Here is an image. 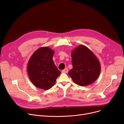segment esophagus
Returning <instances> with one entry per match:
<instances>
[{"instance_id":"34e87169","label":"esophagus","mask_w":124,"mask_h":124,"mask_svg":"<svg viewBox=\"0 0 124 124\" xmlns=\"http://www.w3.org/2000/svg\"><path fill=\"white\" fill-rule=\"evenodd\" d=\"M68 71V70L67 68H65L64 70H63L62 71V72H63V73H67Z\"/></svg>"}]
</instances>
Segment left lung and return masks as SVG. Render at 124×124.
I'll use <instances>...</instances> for the list:
<instances>
[{
  "instance_id": "left-lung-1",
  "label": "left lung",
  "mask_w": 124,
  "mask_h": 124,
  "mask_svg": "<svg viewBox=\"0 0 124 124\" xmlns=\"http://www.w3.org/2000/svg\"><path fill=\"white\" fill-rule=\"evenodd\" d=\"M73 68L69 75L73 81L81 86L93 83L101 72L100 61L93 52L83 45H79L71 53Z\"/></svg>"
}]
</instances>
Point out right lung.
<instances>
[{
  "mask_svg": "<svg viewBox=\"0 0 124 124\" xmlns=\"http://www.w3.org/2000/svg\"><path fill=\"white\" fill-rule=\"evenodd\" d=\"M54 51L49 47L38 49L28 62L27 70L31 82L37 87L49 89L55 84L61 73L53 60Z\"/></svg>",
  "mask_w": 124,
  "mask_h": 124,
  "instance_id": "obj_1",
  "label": "right lung"
}]
</instances>
